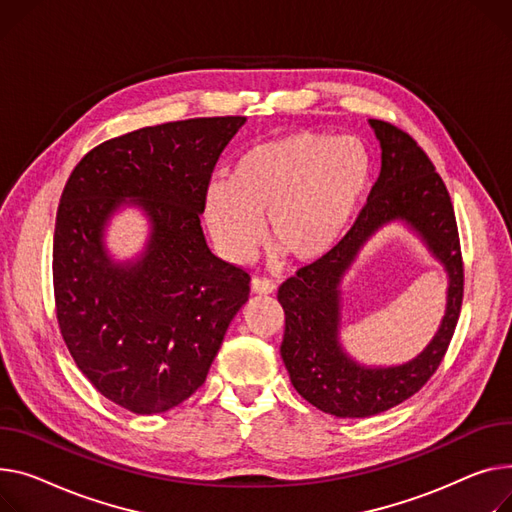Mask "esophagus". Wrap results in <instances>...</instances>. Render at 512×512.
<instances>
[{
    "instance_id": "obj_1",
    "label": "esophagus",
    "mask_w": 512,
    "mask_h": 512,
    "mask_svg": "<svg viewBox=\"0 0 512 512\" xmlns=\"http://www.w3.org/2000/svg\"><path fill=\"white\" fill-rule=\"evenodd\" d=\"M251 290H253L255 294H265V296H267V294H274V292H276V284L265 280V278H253Z\"/></svg>"
}]
</instances>
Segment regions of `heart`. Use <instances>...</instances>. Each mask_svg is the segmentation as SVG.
<instances>
[{
    "label": "heart",
    "mask_w": 512,
    "mask_h": 512,
    "mask_svg": "<svg viewBox=\"0 0 512 512\" xmlns=\"http://www.w3.org/2000/svg\"><path fill=\"white\" fill-rule=\"evenodd\" d=\"M372 177V160L354 135L296 129L247 148L203 193V218L218 253L247 261L269 234L290 259H325L354 222Z\"/></svg>",
    "instance_id": "obj_1"
}]
</instances>
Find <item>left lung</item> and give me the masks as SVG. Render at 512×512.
I'll list each match as a JSON object with an SVG mask.
<instances>
[{
	"mask_svg": "<svg viewBox=\"0 0 512 512\" xmlns=\"http://www.w3.org/2000/svg\"><path fill=\"white\" fill-rule=\"evenodd\" d=\"M381 144V175L350 232L321 261L296 271L278 292L286 313L282 360L294 389L337 418H368L418 393L445 356L463 300V261L449 191L424 150L391 123L368 119ZM393 221L410 227L448 274L446 315L412 361L366 367L338 342L341 282L373 234Z\"/></svg>",
	"mask_w": 512,
	"mask_h": 512,
	"instance_id": "8db88e82",
	"label": "left lung"
}]
</instances>
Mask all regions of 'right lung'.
<instances>
[{"instance_id":"1","label":"right lung","mask_w":512,"mask_h":512,"mask_svg":"<svg viewBox=\"0 0 512 512\" xmlns=\"http://www.w3.org/2000/svg\"><path fill=\"white\" fill-rule=\"evenodd\" d=\"M247 117L144 127L90 150L61 193L53 288L63 342L84 377L133 414H162L208 377L249 274L216 257L199 216L214 166ZM138 207L145 251L117 262L110 218Z\"/></svg>"}]
</instances>
